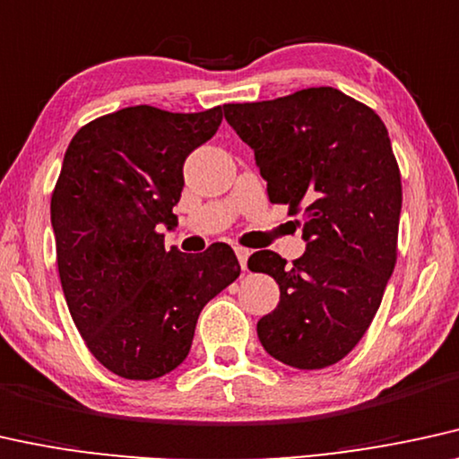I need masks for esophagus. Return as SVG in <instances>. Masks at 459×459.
I'll return each mask as SVG.
<instances>
[{"mask_svg": "<svg viewBox=\"0 0 459 459\" xmlns=\"http://www.w3.org/2000/svg\"><path fill=\"white\" fill-rule=\"evenodd\" d=\"M235 254H237V258H239V264H241V269L246 271V269H247L249 249H246V247H235Z\"/></svg>", "mask_w": 459, "mask_h": 459, "instance_id": "obj_1", "label": "esophagus"}]
</instances>
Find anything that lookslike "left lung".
Instances as JSON below:
<instances>
[{
	"label": "left lung",
	"instance_id": "left-lung-1",
	"mask_svg": "<svg viewBox=\"0 0 459 459\" xmlns=\"http://www.w3.org/2000/svg\"><path fill=\"white\" fill-rule=\"evenodd\" d=\"M222 109L271 203L303 213L307 247L292 266L271 249L247 260L280 286L260 343L288 367H330L367 333L396 264L403 186L384 120L333 86Z\"/></svg>",
	"mask_w": 459,
	"mask_h": 459
}]
</instances>
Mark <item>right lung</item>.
<instances>
[{"label":"right lung","mask_w":459,"mask_h":459,"mask_svg":"<svg viewBox=\"0 0 459 459\" xmlns=\"http://www.w3.org/2000/svg\"><path fill=\"white\" fill-rule=\"evenodd\" d=\"M222 108L173 114L133 106L75 133L50 201L63 294L86 347L133 381L171 373L199 313L239 277L226 243L165 249L188 154L216 135Z\"/></svg>","instance_id":"right-lung-1"}]
</instances>
